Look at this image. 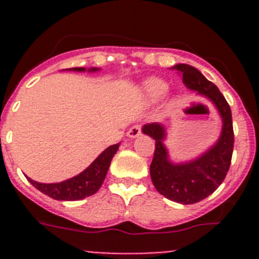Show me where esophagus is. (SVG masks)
Returning <instances> with one entry per match:
<instances>
[{
  "mask_svg": "<svg viewBox=\"0 0 259 259\" xmlns=\"http://www.w3.org/2000/svg\"><path fill=\"white\" fill-rule=\"evenodd\" d=\"M141 135V127L140 125H132L127 132V136L131 137V139H136Z\"/></svg>",
  "mask_w": 259,
  "mask_h": 259,
  "instance_id": "34e87169",
  "label": "esophagus"
}]
</instances>
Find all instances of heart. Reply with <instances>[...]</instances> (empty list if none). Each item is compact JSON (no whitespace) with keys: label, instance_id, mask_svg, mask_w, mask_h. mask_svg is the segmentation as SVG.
Masks as SVG:
<instances>
[{"label":"heart","instance_id":"heart-1","mask_svg":"<svg viewBox=\"0 0 259 259\" xmlns=\"http://www.w3.org/2000/svg\"><path fill=\"white\" fill-rule=\"evenodd\" d=\"M167 89H168L167 83L164 80L159 79V77H149L143 83L144 95L152 102L161 100L166 95Z\"/></svg>","mask_w":259,"mask_h":259}]
</instances>
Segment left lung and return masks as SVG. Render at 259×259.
<instances>
[{
  "label": "left lung",
  "mask_w": 259,
  "mask_h": 259,
  "mask_svg": "<svg viewBox=\"0 0 259 259\" xmlns=\"http://www.w3.org/2000/svg\"><path fill=\"white\" fill-rule=\"evenodd\" d=\"M183 75L185 87L203 96L218 110L222 118L221 136L217 143L192 161L175 163L164 145L167 132L164 125L150 123L143 132L155 140V150L150 164V178L155 189L174 202L191 205L206 198L219 185L230 170L233 152L232 114L228 102L218 87L209 81L193 66L179 63L172 66Z\"/></svg>",
  "instance_id": "8db88e82"
}]
</instances>
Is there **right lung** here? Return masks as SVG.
Wrapping results in <instances>:
<instances>
[{
    "mask_svg": "<svg viewBox=\"0 0 259 259\" xmlns=\"http://www.w3.org/2000/svg\"><path fill=\"white\" fill-rule=\"evenodd\" d=\"M87 68L84 67H74L68 68V71H79L83 72ZM89 72L98 71V68H89ZM119 144L111 145L104 150L101 154L96 158L92 163L87 167L83 172L79 175L71 178V179L65 180L61 183H52V184H45V183H38L32 180L31 178L26 176L28 182L31 183L35 188L42 192L49 197L58 201H77L83 198L89 197L95 194L98 189L101 188L102 183L106 178L107 170L110 167V162L118 152Z\"/></svg>",
    "mask_w": 259,
    "mask_h": 259,
    "instance_id": "right-lung-1",
    "label": "right lung"
}]
</instances>
